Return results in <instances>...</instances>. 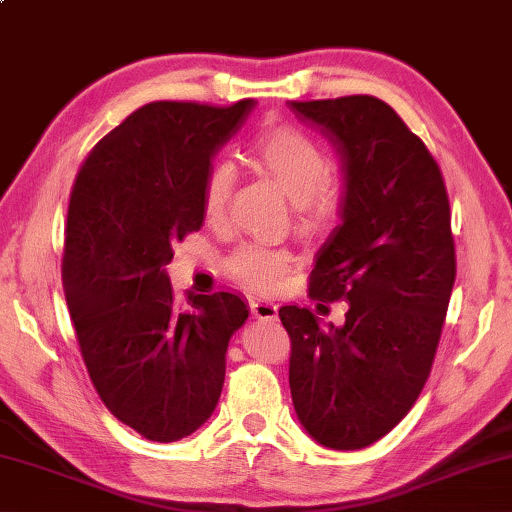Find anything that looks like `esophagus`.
I'll use <instances>...</instances> for the list:
<instances>
[{
	"label": "esophagus",
	"mask_w": 512,
	"mask_h": 512,
	"mask_svg": "<svg viewBox=\"0 0 512 512\" xmlns=\"http://www.w3.org/2000/svg\"><path fill=\"white\" fill-rule=\"evenodd\" d=\"M252 316L258 321H274L278 316V307L269 301H252Z\"/></svg>",
	"instance_id": "obj_1"
}]
</instances>
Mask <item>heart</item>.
I'll use <instances>...</instances> for the list:
<instances>
[{
    "mask_svg": "<svg viewBox=\"0 0 512 512\" xmlns=\"http://www.w3.org/2000/svg\"><path fill=\"white\" fill-rule=\"evenodd\" d=\"M256 167L267 173L292 200L296 227L303 234H323L343 209V189L330 178V158L310 133L294 124H276L254 140ZM236 187V167L231 160H216L202 182V207L211 220L225 216L231 191ZM292 267V254L283 247L245 243L229 254V276L254 292H274Z\"/></svg>",
    "mask_w": 512,
    "mask_h": 512,
    "instance_id": "1",
    "label": "heart"
}]
</instances>
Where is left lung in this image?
<instances>
[{"instance_id":"8db88e82","label":"left lung","mask_w":512,"mask_h":512,"mask_svg":"<svg viewBox=\"0 0 512 512\" xmlns=\"http://www.w3.org/2000/svg\"><path fill=\"white\" fill-rule=\"evenodd\" d=\"M334 144L341 225L318 249L312 301H347L323 327L307 307L278 310L292 341L289 388L303 428L325 448L359 450L406 417L426 385L457 258L435 158L372 95L289 102Z\"/></svg>"}]
</instances>
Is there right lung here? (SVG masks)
<instances>
[{
	"instance_id": "1",
	"label": "right lung",
	"mask_w": 512,
	"mask_h": 512,
	"mask_svg": "<svg viewBox=\"0 0 512 512\" xmlns=\"http://www.w3.org/2000/svg\"><path fill=\"white\" fill-rule=\"evenodd\" d=\"M254 100L149 102L95 144L66 218L62 283L93 388L115 419L169 443L205 423L247 305L231 292L178 303L173 245L205 223L202 182Z\"/></svg>"
}]
</instances>
